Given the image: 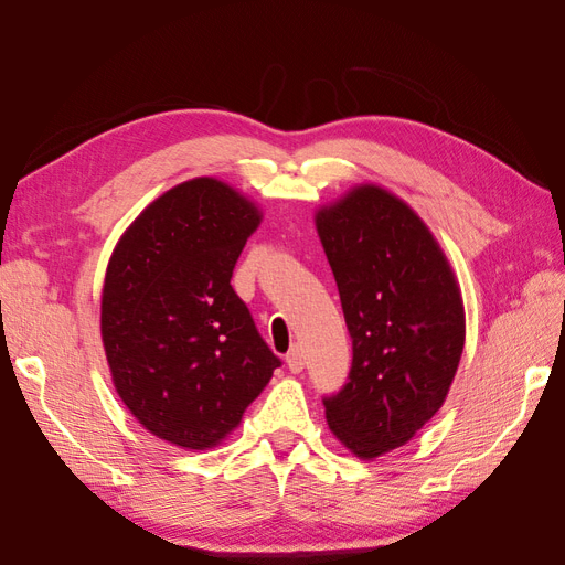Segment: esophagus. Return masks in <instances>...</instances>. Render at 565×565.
I'll list each match as a JSON object with an SVG mask.
<instances>
[{
	"label": "esophagus",
	"mask_w": 565,
	"mask_h": 565,
	"mask_svg": "<svg viewBox=\"0 0 565 565\" xmlns=\"http://www.w3.org/2000/svg\"><path fill=\"white\" fill-rule=\"evenodd\" d=\"M285 361H287V367L292 370L295 374L303 370V353H301V349H299V347H292V349H289V353H287Z\"/></svg>",
	"instance_id": "esophagus-1"
}]
</instances>
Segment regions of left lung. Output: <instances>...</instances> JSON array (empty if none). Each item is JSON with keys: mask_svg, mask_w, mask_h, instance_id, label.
Masks as SVG:
<instances>
[{"mask_svg": "<svg viewBox=\"0 0 565 565\" xmlns=\"http://www.w3.org/2000/svg\"><path fill=\"white\" fill-rule=\"evenodd\" d=\"M353 341L347 384L324 396L330 429L372 459L413 438L448 396L465 309L434 235L405 202L363 185L316 216Z\"/></svg>", "mask_w": 565, "mask_h": 565, "instance_id": "1", "label": "left lung"}]
</instances>
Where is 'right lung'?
Here are the masks:
<instances>
[{
  "instance_id": "obj_1",
  "label": "right lung",
  "mask_w": 565,
  "mask_h": 565,
  "mask_svg": "<svg viewBox=\"0 0 565 565\" xmlns=\"http://www.w3.org/2000/svg\"><path fill=\"white\" fill-rule=\"evenodd\" d=\"M259 210L216 179L158 198L117 243L100 334L119 398L150 434L204 450L280 367L231 285Z\"/></svg>"
}]
</instances>
